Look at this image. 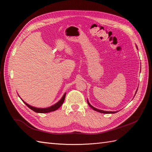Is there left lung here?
Masks as SVG:
<instances>
[{
	"label": "left lung",
	"mask_w": 152,
	"mask_h": 152,
	"mask_svg": "<svg viewBox=\"0 0 152 152\" xmlns=\"http://www.w3.org/2000/svg\"><path fill=\"white\" fill-rule=\"evenodd\" d=\"M136 92H137V91H136ZM87 103H88V104L90 106V107H91V108H93V110H94L95 111H97V112H100V113H115L117 112H107V111H103V110H99V109L93 107V106L90 104V103H89V102H88V100H87Z\"/></svg>",
	"instance_id": "1"
}]
</instances>
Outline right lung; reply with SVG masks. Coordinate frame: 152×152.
<instances>
[{
  "label": "right lung",
  "instance_id": "add662e5",
  "mask_svg": "<svg viewBox=\"0 0 152 152\" xmlns=\"http://www.w3.org/2000/svg\"><path fill=\"white\" fill-rule=\"evenodd\" d=\"M65 96H66V93H65V94L63 95L62 98L60 100H59L57 103L53 105L52 107H50L46 108H38L33 107H31V106L27 104L26 103L24 102L23 101V103H25V104L27 106V107H28L29 108H30L31 110H33V111H34L35 112H37V113H49V112H50L55 111V110H56L57 109H58L59 107H60L62 105V104L63 103L64 101H65Z\"/></svg>",
  "mask_w": 152,
  "mask_h": 152
}]
</instances>
